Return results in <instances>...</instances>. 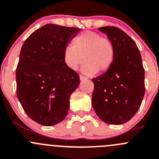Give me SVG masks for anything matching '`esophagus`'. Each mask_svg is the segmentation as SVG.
Segmentation results:
<instances>
[{"label":"esophagus","instance_id":"1","mask_svg":"<svg viewBox=\"0 0 159 159\" xmlns=\"http://www.w3.org/2000/svg\"><path fill=\"white\" fill-rule=\"evenodd\" d=\"M87 77H85V76H84V75H80V79L81 80H84V79H87Z\"/></svg>","mask_w":159,"mask_h":159}]
</instances>
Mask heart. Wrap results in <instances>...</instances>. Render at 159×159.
<instances>
[{
  "mask_svg": "<svg viewBox=\"0 0 159 159\" xmlns=\"http://www.w3.org/2000/svg\"><path fill=\"white\" fill-rule=\"evenodd\" d=\"M116 49L109 38L93 31H85L77 35L72 45L66 46L63 58L70 70H77L83 60L85 61L82 69L84 72L94 74L105 72L109 69L115 59Z\"/></svg>",
  "mask_w": 159,
  "mask_h": 159,
  "instance_id": "1",
  "label": "heart"
}]
</instances>
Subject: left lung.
Returning a JSON list of instances; mask_svg holds the SVG:
<instances>
[{
	"label": "left lung",
	"instance_id": "obj_1",
	"mask_svg": "<svg viewBox=\"0 0 159 159\" xmlns=\"http://www.w3.org/2000/svg\"><path fill=\"white\" fill-rule=\"evenodd\" d=\"M98 29L112 41L116 55L109 70L92 78V106L102 120L119 125L130 120L141 106L144 69L136 43L126 32L114 26Z\"/></svg>",
	"mask_w": 159,
	"mask_h": 159
}]
</instances>
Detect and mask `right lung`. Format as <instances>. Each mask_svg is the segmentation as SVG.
I'll return each mask as SVG.
<instances>
[{
    "instance_id": "obj_1",
    "label": "right lung",
    "mask_w": 159,
    "mask_h": 159,
    "mask_svg": "<svg viewBox=\"0 0 159 159\" xmlns=\"http://www.w3.org/2000/svg\"><path fill=\"white\" fill-rule=\"evenodd\" d=\"M78 28L47 24L25 41L16 68V92L23 109L43 126L64 120L79 75L66 66L63 53Z\"/></svg>"
}]
</instances>
